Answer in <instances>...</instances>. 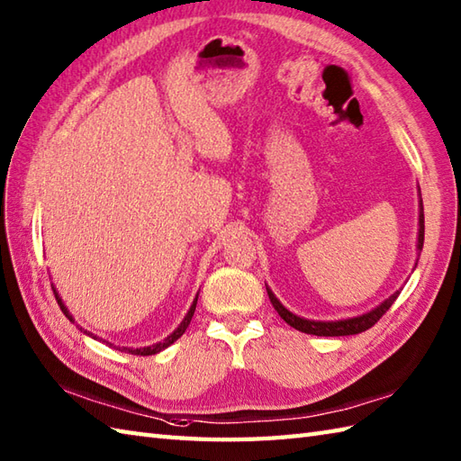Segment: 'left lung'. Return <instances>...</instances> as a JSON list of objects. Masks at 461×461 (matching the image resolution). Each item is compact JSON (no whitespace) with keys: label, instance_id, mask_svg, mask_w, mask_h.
Listing matches in <instances>:
<instances>
[{"label":"left lung","instance_id":"obj_1","mask_svg":"<svg viewBox=\"0 0 461 461\" xmlns=\"http://www.w3.org/2000/svg\"><path fill=\"white\" fill-rule=\"evenodd\" d=\"M420 230H419V249H422V243H424V208H422V200H420ZM267 293H269L271 298V304L275 306L276 312L285 320L288 326H293L298 331H304V334H312V336H353V334H361V331L369 330L371 326H375L381 316L387 312V310L393 306V303L397 301L399 293H394L393 296H389L387 301H384L381 306H377L375 310H371V312L357 316V318H348V320H338V322H314V320H304L301 316H294L293 312H288V310L276 301L275 294L267 288Z\"/></svg>","mask_w":461,"mask_h":461}]
</instances>
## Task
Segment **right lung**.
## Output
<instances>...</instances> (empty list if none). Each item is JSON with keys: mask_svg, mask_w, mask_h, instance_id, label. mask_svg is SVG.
<instances>
[{"mask_svg": "<svg viewBox=\"0 0 461 461\" xmlns=\"http://www.w3.org/2000/svg\"><path fill=\"white\" fill-rule=\"evenodd\" d=\"M52 293H55V298H57V303H59V306H60V310H62V314L67 316L70 322H74V318L70 316V312H68V308L64 306V303H62V298L59 296V293H57V288L52 286ZM196 301H198V296L194 298V303H192V306H190V310H188V314L185 316V320H182V324L173 331V334H170L165 341H160V344H155V346H149V348H139V349H131V348H123L127 353H133V356H153V353H158L160 349H165V348H168L170 344H175V341L185 334L186 331V328H188V324H190V320H192V316H194V310H196ZM82 330V328H80ZM84 334H88V336H92L90 331H86L84 330Z\"/></svg>", "mask_w": 461, "mask_h": 461, "instance_id": "add662e5", "label": "right lung"}]
</instances>
